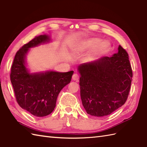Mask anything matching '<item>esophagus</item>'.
I'll list each match as a JSON object with an SVG mask.
<instances>
[{
    "mask_svg": "<svg viewBox=\"0 0 147 147\" xmlns=\"http://www.w3.org/2000/svg\"><path fill=\"white\" fill-rule=\"evenodd\" d=\"M79 78H80L79 74H77V73H74L73 75V80L74 81H76V82H78V80H79Z\"/></svg>",
    "mask_w": 147,
    "mask_h": 147,
    "instance_id": "obj_1",
    "label": "esophagus"
}]
</instances>
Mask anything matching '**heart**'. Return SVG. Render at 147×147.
<instances>
[{
  "mask_svg": "<svg viewBox=\"0 0 147 147\" xmlns=\"http://www.w3.org/2000/svg\"><path fill=\"white\" fill-rule=\"evenodd\" d=\"M97 38H91L87 40L83 43L82 49L86 50L91 48L93 46L91 50L90 54L93 55H95L104 52L106 49L108 48L109 43L107 41H99Z\"/></svg>",
  "mask_w": 147,
  "mask_h": 147,
  "instance_id": "1",
  "label": "heart"
}]
</instances>
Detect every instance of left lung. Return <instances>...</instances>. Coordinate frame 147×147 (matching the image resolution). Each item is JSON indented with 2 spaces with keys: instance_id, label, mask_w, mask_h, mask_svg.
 Returning a JSON list of instances; mask_svg holds the SVG:
<instances>
[{
  "instance_id": "obj_1",
  "label": "left lung",
  "mask_w": 147,
  "mask_h": 147,
  "mask_svg": "<svg viewBox=\"0 0 147 147\" xmlns=\"http://www.w3.org/2000/svg\"><path fill=\"white\" fill-rule=\"evenodd\" d=\"M78 71L81 98L87 114L105 116L125 104L133 71L128 54L121 45L112 57L83 64Z\"/></svg>"
}]
</instances>
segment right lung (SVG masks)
I'll use <instances>...</instances> for the list:
<instances>
[{
  "label": "right lung",
  "instance_id": "obj_1",
  "mask_svg": "<svg viewBox=\"0 0 147 147\" xmlns=\"http://www.w3.org/2000/svg\"><path fill=\"white\" fill-rule=\"evenodd\" d=\"M49 40L47 35L35 36L19 49L12 64L10 78L20 107L36 117L46 116L54 110L59 93L71 82L73 71L30 74L24 58L30 48Z\"/></svg>",
  "mask_w": 147,
  "mask_h": 147
}]
</instances>
